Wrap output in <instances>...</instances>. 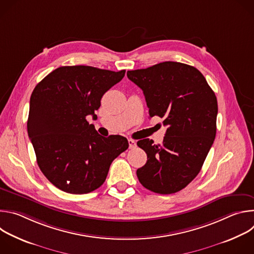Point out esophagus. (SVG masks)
<instances>
[{
    "mask_svg": "<svg viewBox=\"0 0 254 254\" xmlns=\"http://www.w3.org/2000/svg\"><path fill=\"white\" fill-rule=\"evenodd\" d=\"M128 146H129V149H134L136 147V141L134 139L128 138Z\"/></svg>",
    "mask_w": 254,
    "mask_h": 254,
    "instance_id": "1",
    "label": "esophagus"
}]
</instances>
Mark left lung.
Segmentation results:
<instances>
[{"label":"left lung","mask_w":254,"mask_h":254,"mask_svg":"<svg viewBox=\"0 0 254 254\" xmlns=\"http://www.w3.org/2000/svg\"><path fill=\"white\" fill-rule=\"evenodd\" d=\"M129 80L143 92L150 117L164 118L162 144L149 138L137 146L148 161L136 170L140 184L152 192L173 194L199 174L216 135L218 105L201 72L190 65L166 61L130 70Z\"/></svg>","instance_id":"8db88e82"}]
</instances>
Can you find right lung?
I'll list each match as a JSON object with an SVG mask.
<instances>
[{
  "instance_id": "right-lung-1",
  "label": "right lung",
  "mask_w": 254,
  "mask_h": 254,
  "mask_svg": "<svg viewBox=\"0 0 254 254\" xmlns=\"http://www.w3.org/2000/svg\"><path fill=\"white\" fill-rule=\"evenodd\" d=\"M126 70L61 66L34 88L27 123L37 164L58 189L86 194L99 188L113 161L128 148L122 135L103 137L86 121Z\"/></svg>"
}]
</instances>
